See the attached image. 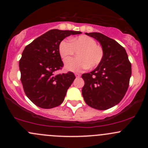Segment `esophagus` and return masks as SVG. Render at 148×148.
I'll return each instance as SVG.
<instances>
[{
  "label": "esophagus",
  "instance_id": "obj_1",
  "mask_svg": "<svg viewBox=\"0 0 148 148\" xmlns=\"http://www.w3.org/2000/svg\"><path fill=\"white\" fill-rule=\"evenodd\" d=\"M75 76L76 77H79L80 76H81V74H79V73H75Z\"/></svg>",
  "mask_w": 148,
  "mask_h": 148
}]
</instances>
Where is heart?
<instances>
[{
    "instance_id": "obj_1",
    "label": "heart",
    "mask_w": 148,
    "mask_h": 148,
    "mask_svg": "<svg viewBox=\"0 0 148 148\" xmlns=\"http://www.w3.org/2000/svg\"><path fill=\"white\" fill-rule=\"evenodd\" d=\"M59 52L64 61H66L78 52V58L71 59L65 63V68L72 71H81L95 68L102 62L104 50L96 41L87 36H80L68 40H63L59 46Z\"/></svg>"
}]
</instances>
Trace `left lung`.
Returning <instances> with one entry per match:
<instances>
[{"label":"left lung","mask_w":148,"mask_h":148,"mask_svg":"<svg viewBox=\"0 0 148 148\" xmlns=\"http://www.w3.org/2000/svg\"><path fill=\"white\" fill-rule=\"evenodd\" d=\"M97 40L104 50L101 64L90 73L83 74L82 92L89 107L104 110L114 107L123 99L129 87L132 74L127 54L120 44L100 33H85Z\"/></svg>","instance_id":"1"}]
</instances>
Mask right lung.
Segmentation results:
<instances>
[{"label": "right lung", "instance_id": "right-lung-1", "mask_svg": "<svg viewBox=\"0 0 148 148\" xmlns=\"http://www.w3.org/2000/svg\"><path fill=\"white\" fill-rule=\"evenodd\" d=\"M80 34L52 29L25 47L19 61L21 81L26 96L38 107L51 109L63 102L76 77L71 71L54 74L64 66L59 46L66 37Z\"/></svg>", "mask_w": 148, "mask_h": 148}]
</instances>
